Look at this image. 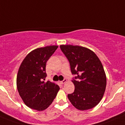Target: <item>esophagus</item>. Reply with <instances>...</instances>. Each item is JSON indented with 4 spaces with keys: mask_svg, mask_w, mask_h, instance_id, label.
<instances>
[{
    "mask_svg": "<svg viewBox=\"0 0 125 125\" xmlns=\"http://www.w3.org/2000/svg\"><path fill=\"white\" fill-rule=\"evenodd\" d=\"M66 81H67V79H64V80H62V81H61V83L63 84H64L66 82Z\"/></svg>",
    "mask_w": 125,
    "mask_h": 125,
    "instance_id": "34e87169",
    "label": "esophagus"
}]
</instances>
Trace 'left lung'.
Wrapping results in <instances>:
<instances>
[{"label":"left lung","instance_id":"obj_1","mask_svg":"<svg viewBox=\"0 0 125 125\" xmlns=\"http://www.w3.org/2000/svg\"><path fill=\"white\" fill-rule=\"evenodd\" d=\"M60 48L69 61L71 73L76 76L72 81L74 91L68 94V99L79 110L94 108L103 98L106 86V76L101 62L86 47L61 45Z\"/></svg>","mask_w":125,"mask_h":125}]
</instances>
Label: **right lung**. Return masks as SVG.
Masks as SVG:
<instances>
[{"instance_id": "add662e5", "label": "right lung", "mask_w": 125, "mask_h": 125, "mask_svg": "<svg viewBox=\"0 0 125 125\" xmlns=\"http://www.w3.org/2000/svg\"><path fill=\"white\" fill-rule=\"evenodd\" d=\"M57 47L49 46L32 51L19 67L17 75V90L25 105L33 110H46L60 89L54 83L44 81L47 76L46 62Z\"/></svg>"}]
</instances>
